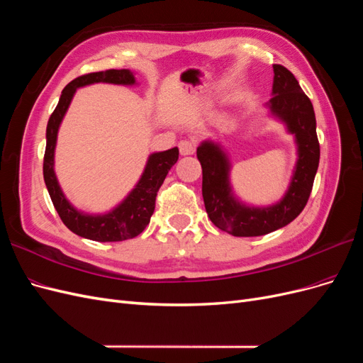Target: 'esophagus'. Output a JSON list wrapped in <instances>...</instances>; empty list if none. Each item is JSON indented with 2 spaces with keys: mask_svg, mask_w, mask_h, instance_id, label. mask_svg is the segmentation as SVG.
<instances>
[{
  "mask_svg": "<svg viewBox=\"0 0 363 363\" xmlns=\"http://www.w3.org/2000/svg\"><path fill=\"white\" fill-rule=\"evenodd\" d=\"M179 150L182 156H192L195 152L194 140H182L179 144Z\"/></svg>",
  "mask_w": 363,
  "mask_h": 363,
  "instance_id": "obj_1",
  "label": "esophagus"
}]
</instances>
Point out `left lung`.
<instances>
[{
	"mask_svg": "<svg viewBox=\"0 0 363 363\" xmlns=\"http://www.w3.org/2000/svg\"><path fill=\"white\" fill-rule=\"evenodd\" d=\"M272 98L267 103L271 116L279 119L294 136L296 162L286 192L271 206H250L240 201L230 182L232 163L221 144L203 140L196 148L203 168V200L211 221L238 236H262L292 223L309 200L320 164L313 106L291 71L274 65Z\"/></svg>",
	"mask_w": 363,
	"mask_h": 363,
	"instance_id": "obj_1",
	"label": "left lung"
}]
</instances>
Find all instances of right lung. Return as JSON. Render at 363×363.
Instances as JSON below:
<instances>
[{"label": "right lung", "mask_w": 363, "mask_h": 363, "mask_svg": "<svg viewBox=\"0 0 363 363\" xmlns=\"http://www.w3.org/2000/svg\"><path fill=\"white\" fill-rule=\"evenodd\" d=\"M95 83L135 86V74L130 69H108L77 77L62 91L57 107L48 119L47 148L43 156V180H45L51 201L56 211L72 233L96 242H119L136 238L144 232L150 218L155 212L156 196L168 171L179 160V148L151 152L139 182L128 192L125 199L106 213H86L74 207L65 196L57 175L54 172V152L57 145V133L62 121L79 87Z\"/></svg>", "instance_id": "1"}]
</instances>
